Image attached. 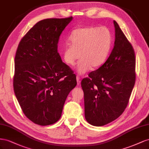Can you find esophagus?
Returning a JSON list of instances; mask_svg holds the SVG:
<instances>
[{
  "label": "esophagus",
  "instance_id": "1",
  "mask_svg": "<svg viewBox=\"0 0 149 149\" xmlns=\"http://www.w3.org/2000/svg\"><path fill=\"white\" fill-rule=\"evenodd\" d=\"M76 79H77V85L79 86V85L80 84V77L79 75H77V77H76Z\"/></svg>",
  "mask_w": 149,
  "mask_h": 149
}]
</instances>
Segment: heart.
Wrapping results in <instances>:
<instances>
[{
  "mask_svg": "<svg viewBox=\"0 0 149 149\" xmlns=\"http://www.w3.org/2000/svg\"><path fill=\"white\" fill-rule=\"evenodd\" d=\"M69 39L72 45L65 47L63 60L72 66L80 57L76 69L83 74L91 67L95 69L104 64L111 49L112 34L106 27L90 26L74 30Z\"/></svg>",
  "mask_w": 149,
  "mask_h": 149,
  "instance_id": "1",
  "label": "heart"
}]
</instances>
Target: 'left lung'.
<instances>
[{
  "label": "left lung",
  "instance_id": "obj_1",
  "mask_svg": "<svg viewBox=\"0 0 149 149\" xmlns=\"http://www.w3.org/2000/svg\"><path fill=\"white\" fill-rule=\"evenodd\" d=\"M113 24L116 39L109 58L81 82L85 117L94 126H103L121 116L135 82L134 48L115 20Z\"/></svg>",
  "mask_w": 149,
  "mask_h": 149
}]
</instances>
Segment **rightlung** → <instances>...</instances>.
<instances>
[{
  "instance_id": "1",
  "label": "right lung",
  "mask_w": 149,
  "mask_h": 149,
  "mask_svg": "<svg viewBox=\"0 0 149 149\" xmlns=\"http://www.w3.org/2000/svg\"><path fill=\"white\" fill-rule=\"evenodd\" d=\"M72 20L39 21L22 37L16 51L15 94L25 116L37 125L60 119L67 97L77 85L75 75L57 51L59 37Z\"/></svg>"
}]
</instances>
